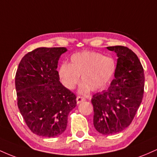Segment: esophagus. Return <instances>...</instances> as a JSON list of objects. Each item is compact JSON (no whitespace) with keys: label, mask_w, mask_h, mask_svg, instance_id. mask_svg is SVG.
<instances>
[{"label":"esophagus","mask_w":157,"mask_h":157,"mask_svg":"<svg viewBox=\"0 0 157 157\" xmlns=\"http://www.w3.org/2000/svg\"><path fill=\"white\" fill-rule=\"evenodd\" d=\"M76 100H77V103L79 104V103H80V102L85 101V100H86V99L83 98V97H82L77 96Z\"/></svg>","instance_id":"esophagus-1"}]
</instances>
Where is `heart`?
Instances as JSON below:
<instances>
[{
	"instance_id": "b5f03b06",
	"label": "heart",
	"mask_w": 157,
	"mask_h": 157,
	"mask_svg": "<svg viewBox=\"0 0 157 157\" xmlns=\"http://www.w3.org/2000/svg\"><path fill=\"white\" fill-rule=\"evenodd\" d=\"M117 70V62L112 57L96 52L75 53L70 58V63H63L58 68L61 82L66 89L73 90L80 82V92L90 90L101 91L112 80Z\"/></svg>"
}]
</instances>
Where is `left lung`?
Returning <instances> with one entry per match:
<instances>
[{
    "label": "left lung",
    "mask_w": 157,
    "mask_h": 157,
    "mask_svg": "<svg viewBox=\"0 0 157 157\" xmlns=\"http://www.w3.org/2000/svg\"><path fill=\"white\" fill-rule=\"evenodd\" d=\"M117 53V70L111 86L91 99L94 126L100 134L121 132L131 123L141 104L145 75L138 57L126 46H109Z\"/></svg>",
    "instance_id": "8db88e82"
}]
</instances>
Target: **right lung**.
<instances>
[{
	"instance_id": "1",
	"label": "right lung",
	"mask_w": 157,
	"mask_h": 157,
	"mask_svg": "<svg viewBox=\"0 0 157 157\" xmlns=\"http://www.w3.org/2000/svg\"><path fill=\"white\" fill-rule=\"evenodd\" d=\"M65 47L37 48L21 60L15 75L17 106L32 133L55 137L66 129L77 97L60 82L57 63Z\"/></svg>"
}]
</instances>
